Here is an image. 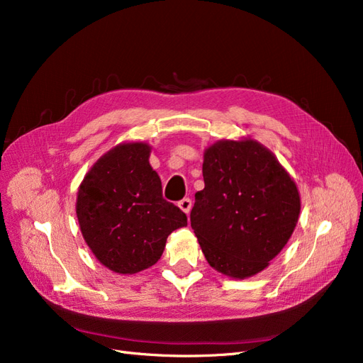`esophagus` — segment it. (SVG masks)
I'll return each mask as SVG.
<instances>
[{"label": "esophagus", "instance_id": "obj_1", "mask_svg": "<svg viewBox=\"0 0 363 363\" xmlns=\"http://www.w3.org/2000/svg\"><path fill=\"white\" fill-rule=\"evenodd\" d=\"M179 207L182 208V211H183L186 215H189L191 208H192V201H191V199H183V200H180V201H179Z\"/></svg>", "mask_w": 363, "mask_h": 363}]
</instances>
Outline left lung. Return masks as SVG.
Here are the masks:
<instances>
[{
  "mask_svg": "<svg viewBox=\"0 0 363 363\" xmlns=\"http://www.w3.org/2000/svg\"><path fill=\"white\" fill-rule=\"evenodd\" d=\"M203 177L191 227L206 260L230 279L256 276L288 244L298 223L301 200L294 179L251 138L207 147Z\"/></svg>",
  "mask_w": 363,
  "mask_h": 363,
  "instance_id": "left-lung-1",
  "label": "left lung"
}]
</instances>
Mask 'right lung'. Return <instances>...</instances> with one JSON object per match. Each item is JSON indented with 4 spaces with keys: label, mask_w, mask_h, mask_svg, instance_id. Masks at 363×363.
<instances>
[{
    "label": "right lung",
    "mask_w": 363,
    "mask_h": 363,
    "mask_svg": "<svg viewBox=\"0 0 363 363\" xmlns=\"http://www.w3.org/2000/svg\"><path fill=\"white\" fill-rule=\"evenodd\" d=\"M147 142H123L98 159L79 186L75 213L96 260L116 274H136L160 259L168 236L188 225L163 200Z\"/></svg>",
    "instance_id": "right-lung-1"
}]
</instances>
